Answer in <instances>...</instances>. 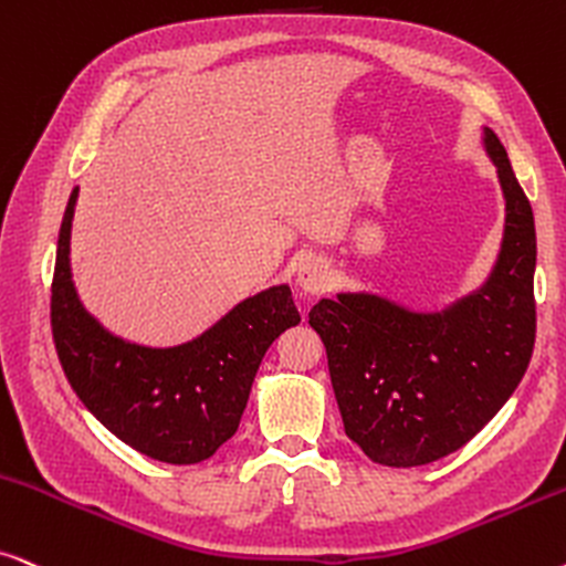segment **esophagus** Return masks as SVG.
Instances as JSON below:
<instances>
[{
    "mask_svg": "<svg viewBox=\"0 0 566 566\" xmlns=\"http://www.w3.org/2000/svg\"><path fill=\"white\" fill-rule=\"evenodd\" d=\"M296 283L301 285V291L312 293V296L325 293L329 289V283H333V277H329V270H327V262L319 260V256H306V260L298 265Z\"/></svg>",
    "mask_w": 566,
    "mask_h": 566,
    "instance_id": "1",
    "label": "esophagus"
}]
</instances>
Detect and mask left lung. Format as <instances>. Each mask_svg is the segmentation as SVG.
I'll return each instance as SVG.
<instances>
[{
  "mask_svg": "<svg viewBox=\"0 0 566 566\" xmlns=\"http://www.w3.org/2000/svg\"><path fill=\"white\" fill-rule=\"evenodd\" d=\"M483 148L504 192V237L479 291L442 312H413L377 293L312 306L346 434L379 465H427L460 450L517 390L535 343V223L507 150Z\"/></svg>",
  "mask_w": 566,
  "mask_h": 566,
  "instance_id": "obj_1",
  "label": "left lung"
}]
</instances>
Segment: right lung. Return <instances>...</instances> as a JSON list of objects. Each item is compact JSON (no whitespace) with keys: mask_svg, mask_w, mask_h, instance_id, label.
I'll return each mask as SVG.
<instances>
[{"mask_svg":"<svg viewBox=\"0 0 566 566\" xmlns=\"http://www.w3.org/2000/svg\"><path fill=\"white\" fill-rule=\"evenodd\" d=\"M77 187L59 229L51 333L72 390L132 450L171 465L208 460L237 434L262 356L298 325L289 285L260 291L195 340L150 348L108 333L77 298L70 233Z\"/></svg>","mask_w":566,"mask_h":566,"instance_id":"1","label":"right lung"}]
</instances>
